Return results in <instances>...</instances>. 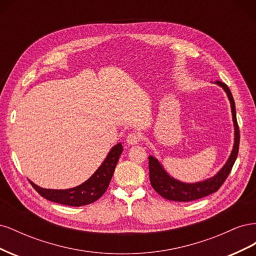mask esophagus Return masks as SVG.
I'll list each match as a JSON object with an SVG mask.
<instances>
[{"label": "esophagus", "mask_w": 256, "mask_h": 256, "mask_svg": "<svg viewBox=\"0 0 256 256\" xmlns=\"http://www.w3.org/2000/svg\"><path fill=\"white\" fill-rule=\"evenodd\" d=\"M140 140H141V134L138 132H131L126 138V142L129 145H136L140 142Z\"/></svg>", "instance_id": "1"}]
</instances>
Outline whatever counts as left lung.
I'll list each match as a JSON object with an SVG mask.
<instances>
[{
  "mask_svg": "<svg viewBox=\"0 0 256 256\" xmlns=\"http://www.w3.org/2000/svg\"><path fill=\"white\" fill-rule=\"evenodd\" d=\"M216 84L221 86L224 92H226L228 100L230 102V109L232 115H233V122H234V130H235V138H234V146L233 150L230 152V156L226 162V164L220 171L216 173L214 176L207 178V180L198 182L187 184L175 180V178L170 176L164 166H161L158 159L152 156L148 157V164H150V180L152 187L154 190L158 192L159 194L170 200H175V202H190V200H194L202 198L212 194L214 192H216L219 188L226 182L228 174L232 171L236 158L238 156V150H239V127L237 124L236 118V109H235V102L233 95L226 83H222L221 81H216Z\"/></svg>",
  "mask_w": 256,
  "mask_h": 256,
  "instance_id": "left-lung-1",
  "label": "left lung"
}]
</instances>
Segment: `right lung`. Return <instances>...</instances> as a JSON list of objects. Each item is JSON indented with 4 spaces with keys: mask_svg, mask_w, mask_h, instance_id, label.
Returning a JSON list of instances; mask_svg holds the SVG:
<instances>
[{
    "mask_svg": "<svg viewBox=\"0 0 256 256\" xmlns=\"http://www.w3.org/2000/svg\"><path fill=\"white\" fill-rule=\"evenodd\" d=\"M122 152V145L120 143L113 146L102 166L97 168V171L86 182L76 186L74 188L65 190L44 189L42 187H38L32 182H30L42 198L54 203L76 207L94 203L95 200L102 196L108 187H109L111 178L115 171V166L118 164Z\"/></svg>",
    "mask_w": 256,
    "mask_h": 256,
    "instance_id": "right-lung-1",
    "label": "right lung"
}]
</instances>
